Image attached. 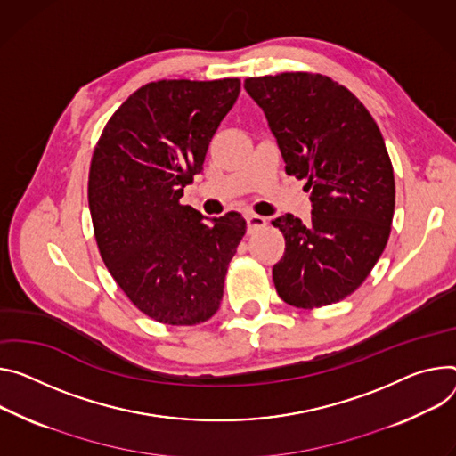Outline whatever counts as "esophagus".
<instances>
[{"instance_id": "1", "label": "esophagus", "mask_w": 456, "mask_h": 456, "mask_svg": "<svg viewBox=\"0 0 456 456\" xmlns=\"http://www.w3.org/2000/svg\"><path fill=\"white\" fill-rule=\"evenodd\" d=\"M245 222H247V229H249V232H255V231L264 229L267 225V220L264 216H258V215H247Z\"/></svg>"}]
</instances>
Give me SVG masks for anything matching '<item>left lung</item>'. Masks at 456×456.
I'll return each instance as SVG.
<instances>
[{
  "label": "left lung",
  "instance_id": "left-lung-1",
  "mask_svg": "<svg viewBox=\"0 0 456 456\" xmlns=\"http://www.w3.org/2000/svg\"><path fill=\"white\" fill-rule=\"evenodd\" d=\"M285 161L305 180L313 216L273 220L285 253L273 267L278 297L298 309L337 304L363 283L391 234L395 175L382 133L363 103L314 72L247 77Z\"/></svg>",
  "mask_w": 456,
  "mask_h": 456
}]
</instances>
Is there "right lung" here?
Returning a JSON list of instances; mask_svg holds the SVG:
<instances>
[{"instance_id":"right-lung-1","label":"right lung","mask_w":456,"mask_h":456,"mask_svg":"<svg viewBox=\"0 0 456 456\" xmlns=\"http://www.w3.org/2000/svg\"><path fill=\"white\" fill-rule=\"evenodd\" d=\"M238 94V77L152 81L119 105L94 147L89 209L102 260L156 322L196 325L220 307L247 224L227 213L209 225L180 198Z\"/></svg>"}]
</instances>
